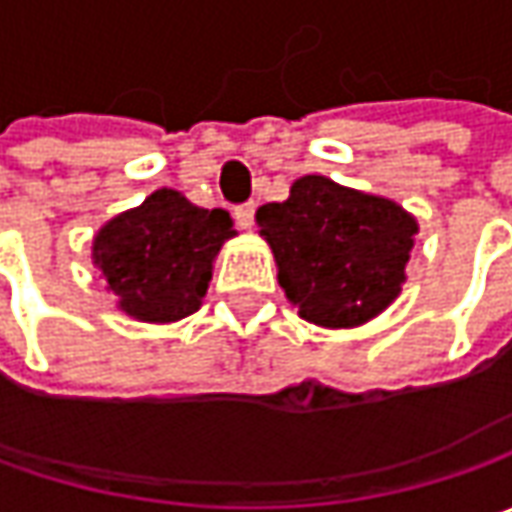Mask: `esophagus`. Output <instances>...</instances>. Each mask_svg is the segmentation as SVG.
<instances>
[{
	"label": "esophagus",
	"instance_id": "34e87169",
	"mask_svg": "<svg viewBox=\"0 0 512 512\" xmlns=\"http://www.w3.org/2000/svg\"><path fill=\"white\" fill-rule=\"evenodd\" d=\"M253 213H256V207L253 205H242V207H236V225L242 227V230H250L253 227Z\"/></svg>",
	"mask_w": 512,
	"mask_h": 512
}]
</instances>
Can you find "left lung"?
Returning a JSON list of instances; mask_svg holds the SVG:
<instances>
[{
	"label": "left lung",
	"mask_w": 512,
	"mask_h": 512,
	"mask_svg": "<svg viewBox=\"0 0 512 512\" xmlns=\"http://www.w3.org/2000/svg\"><path fill=\"white\" fill-rule=\"evenodd\" d=\"M287 302L327 330L367 325L407 282L419 222L399 202L310 173L256 210Z\"/></svg>",
	"instance_id": "8db88e82"
}]
</instances>
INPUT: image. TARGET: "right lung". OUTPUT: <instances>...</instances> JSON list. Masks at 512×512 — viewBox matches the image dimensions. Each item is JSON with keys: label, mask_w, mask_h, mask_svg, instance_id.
I'll list each match as a JSON object with an SVG mask.
<instances>
[{"label": "right lung", "mask_w": 512, "mask_h": 512, "mask_svg": "<svg viewBox=\"0 0 512 512\" xmlns=\"http://www.w3.org/2000/svg\"><path fill=\"white\" fill-rule=\"evenodd\" d=\"M233 236L227 210L196 207L185 193L159 187L96 230L90 259L122 313L148 325H173L202 307L213 262Z\"/></svg>", "instance_id": "obj_1"}]
</instances>
